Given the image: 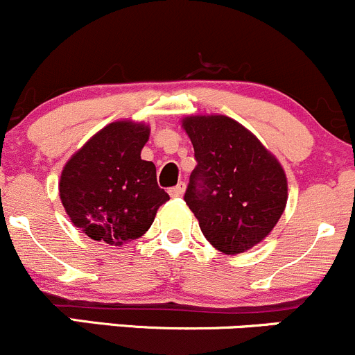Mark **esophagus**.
Instances as JSON below:
<instances>
[{"instance_id":"1","label":"esophagus","mask_w":355,"mask_h":355,"mask_svg":"<svg viewBox=\"0 0 355 355\" xmlns=\"http://www.w3.org/2000/svg\"><path fill=\"white\" fill-rule=\"evenodd\" d=\"M184 192H185V184H184V182H182V184H178V185H175V187H171L170 190H168V193H170L171 197H182V196H184Z\"/></svg>"}]
</instances>
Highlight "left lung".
<instances>
[{
  "label": "left lung",
  "mask_w": 355,
  "mask_h": 355,
  "mask_svg": "<svg viewBox=\"0 0 355 355\" xmlns=\"http://www.w3.org/2000/svg\"><path fill=\"white\" fill-rule=\"evenodd\" d=\"M182 125L197 162L185 202L216 250L243 253L260 243L284 212V170L248 129L226 115H192Z\"/></svg>",
  "instance_id": "1"
}]
</instances>
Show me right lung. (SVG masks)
I'll list each match as a JSON object with an SVG mask.
<instances>
[{
    "label": "right lung",
    "mask_w": 355,
    "mask_h": 355,
    "mask_svg": "<svg viewBox=\"0 0 355 355\" xmlns=\"http://www.w3.org/2000/svg\"><path fill=\"white\" fill-rule=\"evenodd\" d=\"M149 128L112 122L71 156L59 196L71 223L95 241L122 245L137 240L170 196L158 187L156 166L141 159Z\"/></svg>",
    "instance_id": "obj_1"
}]
</instances>
